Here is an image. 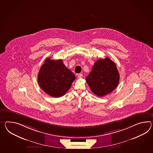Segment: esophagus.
<instances>
[{
    "instance_id": "obj_1",
    "label": "esophagus",
    "mask_w": 153,
    "mask_h": 153,
    "mask_svg": "<svg viewBox=\"0 0 153 153\" xmlns=\"http://www.w3.org/2000/svg\"><path fill=\"white\" fill-rule=\"evenodd\" d=\"M82 77H83V75L82 74H79L77 75V77L78 78H82Z\"/></svg>"
}]
</instances>
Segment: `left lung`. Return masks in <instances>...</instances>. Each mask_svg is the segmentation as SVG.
Instances as JSON below:
<instances>
[{"instance_id": "left-lung-1", "label": "left lung", "mask_w": 153, "mask_h": 153, "mask_svg": "<svg viewBox=\"0 0 153 153\" xmlns=\"http://www.w3.org/2000/svg\"><path fill=\"white\" fill-rule=\"evenodd\" d=\"M86 80L92 92L97 96L103 97L111 93L119 83V74L116 63L108 57L97 60Z\"/></svg>"}]
</instances>
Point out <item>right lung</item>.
<instances>
[{
	"instance_id": "add662e5",
	"label": "right lung",
	"mask_w": 153,
	"mask_h": 153,
	"mask_svg": "<svg viewBox=\"0 0 153 153\" xmlns=\"http://www.w3.org/2000/svg\"><path fill=\"white\" fill-rule=\"evenodd\" d=\"M75 76L63 64L62 60L48 58L41 66L37 76L41 89L52 97H60L67 92Z\"/></svg>"
}]
</instances>
